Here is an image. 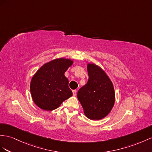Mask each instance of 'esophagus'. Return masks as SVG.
I'll return each mask as SVG.
<instances>
[{
	"instance_id": "34e87169",
	"label": "esophagus",
	"mask_w": 152,
	"mask_h": 152,
	"mask_svg": "<svg viewBox=\"0 0 152 152\" xmlns=\"http://www.w3.org/2000/svg\"><path fill=\"white\" fill-rule=\"evenodd\" d=\"M76 92H77V91L76 90H73L72 91V94H73L74 96H76Z\"/></svg>"
}]
</instances>
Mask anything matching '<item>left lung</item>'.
Masks as SVG:
<instances>
[{"label":"left lung","mask_w":152,"mask_h":152,"mask_svg":"<svg viewBox=\"0 0 152 152\" xmlns=\"http://www.w3.org/2000/svg\"><path fill=\"white\" fill-rule=\"evenodd\" d=\"M88 80L77 92V96L87 118L100 120L113 108L115 94L114 85L103 69L95 64H87Z\"/></svg>","instance_id":"1"}]
</instances>
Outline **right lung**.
<instances>
[{
  "label": "right lung",
  "mask_w": 152,
  "mask_h": 152,
  "mask_svg": "<svg viewBox=\"0 0 152 152\" xmlns=\"http://www.w3.org/2000/svg\"><path fill=\"white\" fill-rule=\"evenodd\" d=\"M73 63L71 59L56 58L43 65L34 74L30 91L37 107L47 111L55 110L72 96L64 74Z\"/></svg>",
  "instance_id": "1"
}]
</instances>
